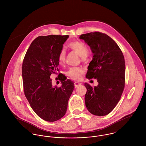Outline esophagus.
<instances>
[{"instance_id": "obj_1", "label": "esophagus", "mask_w": 146, "mask_h": 146, "mask_svg": "<svg viewBox=\"0 0 146 146\" xmlns=\"http://www.w3.org/2000/svg\"><path fill=\"white\" fill-rule=\"evenodd\" d=\"M74 85H75V88H77V87L80 86L81 85V83L80 82H75L74 83Z\"/></svg>"}]
</instances>
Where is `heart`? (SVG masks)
I'll return each instance as SVG.
<instances>
[{
  "label": "heart",
  "instance_id": "1",
  "mask_svg": "<svg viewBox=\"0 0 146 146\" xmlns=\"http://www.w3.org/2000/svg\"><path fill=\"white\" fill-rule=\"evenodd\" d=\"M69 47L78 53L80 56L85 59L88 53L89 48L86 44L81 41H74L70 43L68 45ZM66 60V51L62 49L59 53L58 56V61L61 65H63L65 63ZM84 73L82 68L80 67H73L70 68L67 72V75L72 79L78 80L81 79V75Z\"/></svg>",
  "mask_w": 146,
  "mask_h": 146
}]
</instances>
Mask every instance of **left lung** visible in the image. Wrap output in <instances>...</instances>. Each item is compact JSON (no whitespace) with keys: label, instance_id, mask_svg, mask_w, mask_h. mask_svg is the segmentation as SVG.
<instances>
[{"label":"left lung","instance_id":"8db88e82","mask_svg":"<svg viewBox=\"0 0 146 146\" xmlns=\"http://www.w3.org/2000/svg\"><path fill=\"white\" fill-rule=\"evenodd\" d=\"M79 38L88 44L93 53L86 78L98 82L94 88L85 83V106L92 114L106 115L117 106L124 88V56L115 42L106 34L94 32L81 35Z\"/></svg>","mask_w":146,"mask_h":146}]
</instances>
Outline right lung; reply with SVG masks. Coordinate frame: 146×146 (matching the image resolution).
Returning a JSON list of instances; mask_svg holds the SVG:
<instances>
[{
    "mask_svg": "<svg viewBox=\"0 0 146 146\" xmlns=\"http://www.w3.org/2000/svg\"><path fill=\"white\" fill-rule=\"evenodd\" d=\"M68 36H39L31 44L22 65L24 92L30 106L40 118L54 121L66 112L74 82L60 76L61 86L52 85L50 76L59 71L58 56ZM60 75V74H59Z\"/></svg>",
    "mask_w": 146,
    "mask_h": 146,
    "instance_id": "obj_1",
    "label": "right lung"
}]
</instances>
